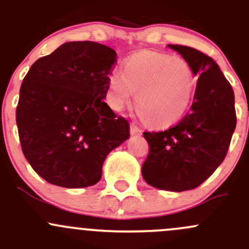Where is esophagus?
I'll list each match as a JSON object with an SVG mask.
<instances>
[{
    "label": "esophagus",
    "instance_id": "obj_1",
    "mask_svg": "<svg viewBox=\"0 0 249 249\" xmlns=\"http://www.w3.org/2000/svg\"><path fill=\"white\" fill-rule=\"evenodd\" d=\"M130 134H131L132 136H134V135H136V136H140V135H142V130L139 129L136 125L131 124V125H130Z\"/></svg>",
    "mask_w": 249,
    "mask_h": 249
}]
</instances>
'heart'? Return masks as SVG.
Returning a JSON list of instances; mask_svg holds the SVG:
<instances>
[{
  "mask_svg": "<svg viewBox=\"0 0 249 249\" xmlns=\"http://www.w3.org/2000/svg\"><path fill=\"white\" fill-rule=\"evenodd\" d=\"M196 77L187 59L143 50L124 62L123 74L109 77L106 100L120 112L136 95L140 115L154 127H167L185 114L194 95Z\"/></svg>",
  "mask_w": 249,
  "mask_h": 249,
  "instance_id": "1",
  "label": "heart"
}]
</instances>
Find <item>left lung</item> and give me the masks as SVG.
Segmentation results:
<instances>
[{
	"mask_svg": "<svg viewBox=\"0 0 249 249\" xmlns=\"http://www.w3.org/2000/svg\"><path fill=\"white\" fill-rule=\"evenodd\" d=\"M199 77L189 113L166 131L144 132L149 154L142 176L152 187L169 192L194 189L224 160L236 127L232 88L212 57L194 48L169 44Z\"/></svg>",
	"mask_w": 249,
	"mask_h": 249,
	"instance_id": "left-lung-1",
	"label": "left lung"
}]
</instances>
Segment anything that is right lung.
Listing matches in <instances>:
<instances>
[{"instance_id":"obj_1","label":"right lung","mask_w":249,"mask_h":249,"mask_svg":"<svg viewBox=\"0 0 249 249\" xmlns=\"http://www.w3.org/2000/svg\"><path fill=\"white\" fill-rule=\"evenodd\" d=\"M117 53L96 42H67L37 60L20 87L17 125L37 175L64 188L101 179L107 155L130 137V125L106 99Z\"/></svg>"}]
</instances>
